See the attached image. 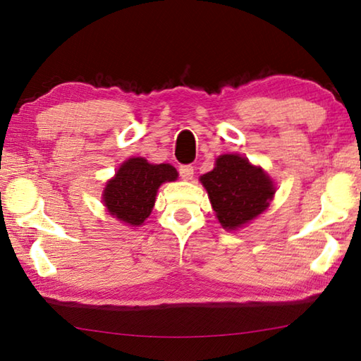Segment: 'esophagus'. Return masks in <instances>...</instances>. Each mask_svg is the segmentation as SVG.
Instances as JSON below:
<instances>
[{
  "mask_svg": "<svg viewBox=\"0 0 361 361\" xmlns=\"http://www.w3.org/2000/svg\"><path fill=\"white\" fill-rule=\"evenodd\" d=\"M178 172H180V176L183 180H190L194 176V167L190 164H185V166H180L178 167Z\"/></svg>",
  "mask_w": 361,
  "mask_h": 361,
  "instance_id": "obj_1",
  "label": "esophagus"
}]
</instances>
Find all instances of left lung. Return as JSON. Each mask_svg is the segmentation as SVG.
Masks as SVG:
<instances>
[{
	"label": "left lung",
	"instance_id": "left-lung-1",
	"mask_svg": "<svg viewBox=\"0 0 361 361\" xmlns=\"http://www.w3.org/2000/svg\"><path fill=\"white\" fill-rule=\"evenodd\" d=\"M220 225L228 231L260 216L273 200L276 188L262 167L237 153L216 159V167L200 176Z\"/></svg>",
	"mask_w": 361,
	"mask_h": 361
}]
</instances>
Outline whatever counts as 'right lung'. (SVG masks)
I'll use <instances>...</instances> for the list:
<instances>
[{"label":"right lung","instance_id":"add662e5","mask_svg":"<svg viewBox=\"0 0 361 361\" xmlns=\"http://www.w3.org/2000/svg\"><path fill=\"white\" fill-rule=\"evenodd\" d=\"M178 172L171 164H150L141 157L130 158L106 181L102 202L113 217L128 226H141L155 206L159 186L175 181Z\"/></svg>","mask_w":361,"mask_h":361}]
</instances>
